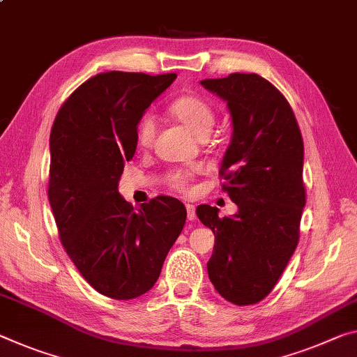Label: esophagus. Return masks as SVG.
I'll use <instances>...</instances> for the list:
<instances>
[{
	"label": "esophagus",
	"mask_w": 357,
	"mask_h": 357,
	"mask_svg": "<svg viewBox=\"0 0 357 357\" xmlns=\"http://www.w3.org/2000/svg\"><path fill=\"white\" fill-rule=\"evenodd\" d=\"M185 209H188V219L194 220L197 218L195 216V206L190 205V203H188V205H185Z\"/></svg>",
	"instance_id": "1"
}]
</instances>
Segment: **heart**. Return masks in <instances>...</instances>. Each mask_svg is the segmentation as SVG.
I'll list each match as a JSON object with an SVG mask.
<instances>
[{"label": "heart", "instance_id": "heart-1", "mask_svg": "<svg viewBox=\"0 0 357 357\" xmlns=\"http://www.w3.org/2000/svg\"><path fill=\"white\" fill-rule=\"evenodd\" d=\"M169 112L190 128L199 137L208 135L214 123V111L206 100L199 95H181L169 105ZM137 143L141 148H149L155 138V121L151 116H143L137 126ZM200 172L199 167L192 168H176L167 174V183L172 189L178 192L190 190V183L197 173Z\"/></svg>", "mask_w": 357, "mask_h": 357}]
</instances>
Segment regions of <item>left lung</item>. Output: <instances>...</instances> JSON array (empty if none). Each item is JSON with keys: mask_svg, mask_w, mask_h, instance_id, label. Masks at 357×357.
<instances>
[{"mask_svg": "<svg viewBox=\"0 0 357 357\" xmlns=\"http://www.w3.org/2000/svg\"><path fill=\"white\" fill-rule=\"evenodd\" d=\"M202 86L227 101L234 135L219 176L238 206L231 218H219L216 206L197 208L216 236L208 276L225 301L254 305L273 291L301 236L302 133L289 101L256 73L205 79Z\"/></svg>", "mask_w": 357, "mask_h": 357, "instance_id": "8db88e82", "label": "left lung"}]
</instances>
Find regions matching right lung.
I'll return each instance as SVG.
<instances>
[{
  "mask_svg": "<svg viewBox=\"0 0 357 357\" xmlns=\"http://www.w3.org/2000/svg\"><path fill=\"white\" fill-rule=\"evenodd\" d=\"M174 73L107 71L60 106L50 132L49 202L61 245L95 291L116 301L148 292L188 218L158 195L135 209L117 185L137 151V126Z\"/></svg>",
  "mask_w": 357,
  "mask_h": 357,
  "instance_id": "obj_1",
  "label": "right lung"
}]
</instances>
